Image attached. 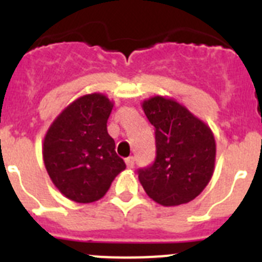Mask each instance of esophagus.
Listing matches in <instances>:
<instances>
[{"label": "esophagus", "instance_id": "1", "mask_svg": "<svg viewBox=\"0 0 262 262\" xmlns=\"http://www.w3.org/2000/svg\"><path fill=\"white\" fill-rule=\"evenodd\" d=\"M124 161H126V165H127V168H128V169L134 168V165H135V159H134L133 156L127 157V159L124 160Z\"/></svg>", "mask_w": 262, "mask_h": 262}]
</instances>
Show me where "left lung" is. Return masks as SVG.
I'll return each instance as SVG.
<instances>
[{
	"label": "left lung",
	"instance_id": "1",
	"mask_svg": "<svg viewBox=\"0 0 262 262\" xmlns=\"http://www.w3.org/2000/svg\"><path fill=\"white\" fill-rule=\"evenodd\" d=\"M142 107L155 127L156 159L152 165L139 169V181L159 205L190 202L214 173L216 145L212 131L172 98L152 97Z\"/></svg>",
	"mask_w": 262,
	"mask_h": 262
}]
</instances>
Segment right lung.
I'll use <instances>...</instances> for the list:
<instances>
[{"label": "right lung", "instance_id": "right-lung-1", "mask_svg": "<svg viewBox=\"0 0 262 262\" xmlns=\"http://www.w3.org/2000/svg\"><path fill=\"white\" fill-rule=\"evenodd\" d=\"M113 106L101 93L80 97L60 113L46 134V169L53 185L71 201L96 202L126 169L107 133Z\"/></svg>", "mask_w": 262, "mask_h": 262}]
</instances>
